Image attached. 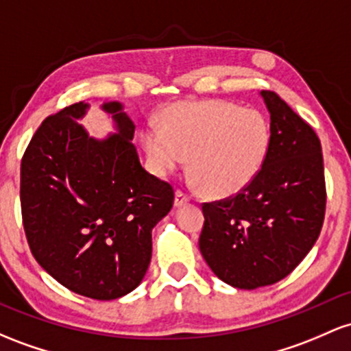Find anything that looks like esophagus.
Here are the masks:
<instances>
[{"label": "esophagus", "instance_id": "obj_1", "mask_svg": "<svg viewBox=\"0 0 351 351\" xmlns=\"http://www.w3.org/2000/svg\"><path fill=\"white\" fill-rule=\"evenodd\" d=\"M188 202H190L188 195H184L182 190L175 191V206H183L184 203H188Z\"/></svg>", "mask_w": 351, "mask_h": 351}]
</instances>
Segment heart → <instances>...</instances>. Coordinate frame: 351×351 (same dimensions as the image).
<instances>
[{"instance_id": "1", "label": "heart", "mask_w": 351, "mask_h": 351, "mask_svg": "<svg viewBox=\"0 0 351 351\" xmlns=\"http://www.w3.org/2000/svg\"><path fill=\"white\" fill-rule=\"evenodd\" d=\"M141 146L153 175L165 178L190 155L195 180L215 198L243 191L263 168L269 126L260 111L228 101H180L145 128Z\"/></svg>"}]
</instances>
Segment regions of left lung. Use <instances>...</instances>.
Here are the masks:
<instances>
[{
  "label": "left lung",
  "instance_id": "8db88e82",
  "mask_svg": "<svg viewBox=\"0 0 351 351\" xmlns=\"http://www.w3.org/2000/svg\"><path fill=\"white\" fill-rule=\"evenodd\" d=\"M263 168L243 191L203 203L199 252L211 271L241 290L290 275L318 240L326 206L322 145L317 133L273 91Z\"/></svg>",
  "mask_w": 351,
  "mask_h": 351
}]
</instances>
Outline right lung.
<instances>
[{"mask_svg": "<svg viewBox=\"0 0 351 351\" xmlns=\"http://www.w3.org/2000/svg\"><path fill=\"white\" fill-rule=\"evenodd\" d=\"M101 108L118 130L105 140L80 125L83 101L41 123L23 155L19 198L26 240L43 269L75 293L117 300L143 280L152 230L175 193L141 167L121 103Z\"/></svg>", "mask_w": 351, "mask_h": 351, "instance_id": "add662e5", "label": "right lung"}]
</instances>
